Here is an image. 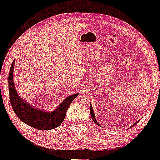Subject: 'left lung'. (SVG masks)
<instances>
[{
	"instance_id": "8db88e82",
	"label": "left lung",
	"mask_w": 160,
	"mask_h": 160,
	"mask_svg": "<svg viewBox=\"0 0 160 160\" xmlns=\"http://www.w3.org/2000/svg\"><path fill=\"white\" fill-rule=\"evenodd\" d=\"M89 111H90V114H91V117H92V120L94 122H95V123L96 124H98V125H99V126H100V124H99V123H98V122H97V120H96V119H95V113H94V111H93V109H92V105L90 104V106H89ZM139 122V121H138ZM138 122H135V123H134L132 124V126L131 127H132V126H134L135 124H137Z\"/></svg>"
}]
</instances>
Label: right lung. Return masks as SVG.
<instances>
[{"mask_svg": "<svg viewBox=\"0 0 160 160\" xmlns=\"http://www.w3.org/2000/svg\"><path fill=\"white\" fill-rule=\"evenodd\" d=\"M14 67V60L11 66L8 75V92L11 105L17 117L24 123L39 130H49L60 126L64 121L70 104L78 94H74L67 97L53 111L37 108L26 102L17 94L13 80Z\"/></svg>", "mask_w": 160, "mask_h": 160, "instance_id": "obj_1", "label": "right lung"}]
</instances>
